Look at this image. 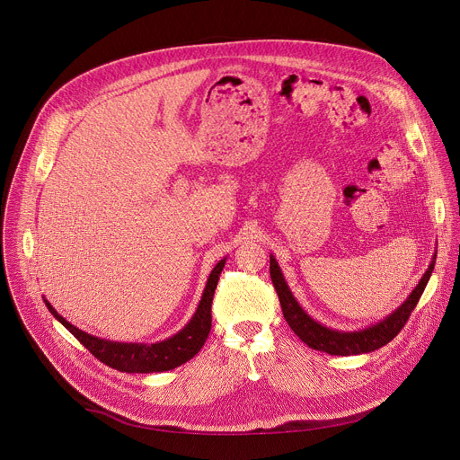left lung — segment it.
<instances>
[{
	"instance_id": "1",
	"label": "left lung",
	"mask_w": 460,
	"mask_h": 460,
	"mask_svg": "<svg viewBox=\"0 0 460 460\" xmlns=\"http://www.w3.org/2000/svg\"><path fill=\"white\" fill-rule=\"evenodd\" d=\"M435 260H437V251L433 254V260H431L428 271L424 273V277L420 279L417 288L410 293V296L404 300V304L401 307H397L378 323L364 327V330H358V332L332 330V327H325V325L318 323L316 320H313L300 307L296 298L293 296V293L279 268V261L275 260L273 254L270 256V273H271V280H273V286L277 289V295H279V300L282 305L284 318L289 323L291 330L296 333V337L302 342H305L311 349L323 351L330 355H339V357H348V355H360V353L375 351V349L385 346L387 342H391L401 333V330L406 325L408 318L411 316V311L417 307V304L428 286V280L435 268Z\"/></svg>"
}]
</instances>
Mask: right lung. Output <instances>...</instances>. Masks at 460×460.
I'll return each mask as SVG.
<instances>
[{
	"label": "right lung",
	"mask_w": 460,
	"mask_h": 460,
	"mask_svg": "<svg viewBox=\"0 0 460 460\" xmlns=\"http://www.w3.org/2000/svg\"><path fill=\"white\" fill-rule=\"evenodd\" d=\"M226 266V258L220 260L213 268L202 300L196 307L192 318L181 332L172 335L167 341L156 344H133V342H112L105 339L93 337L76 325L65 320L58 311L43 298L49 311L59 320L67 330L105 366L123 371V373H160L174 369L187 360H190L206 344L211 332V304L215 296V289L220 279V273Z\"/></svg>",
	"instance_id": "right-lung-1"
}]
</instances>
